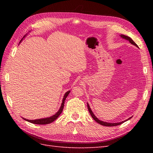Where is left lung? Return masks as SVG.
<instances>
[{
  "label": "left lung",
  "mask_w": 153,
  "mask_h": 153,
  "mask_svg": "<svg viewBox=\"0 0 153 153\" xmlns=\"http://www.w3.org/2000/svg\"><path fill=\"white\" fill-rule=\"evenodd\" d=\"M120 37H122V38H123V39H126V40H128V41H129V43H130L131 44L134 45H135V47H138V46L137 45V44H136V43H135V42H134V41H133L130 37H129L128 36H126V35H120ZM87 108H88V110H89V113H90V114H91V116L92 118L94 119V120H95V121H96L97 123H99V124H100V125H102V126H118V125H120V124H121V123H123L124 122L128 121V120H129V119H131V117H130V118H128V119H127L126 120H124V121L121 122H118V123H108V122H103V121H101V120H99V119L97 118V117L95 116V114H94L93 112H92L91 109V108H90V106H89V105L88 102H87Z\"/></svg>",
  "instance_id": "1"
}]
</instances>
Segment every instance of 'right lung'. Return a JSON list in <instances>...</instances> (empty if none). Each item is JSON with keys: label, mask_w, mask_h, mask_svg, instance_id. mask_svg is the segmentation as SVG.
Masks as SVG:
<instances>
[{"label": "right lung", "mask_w": 153, "mask_h": 153, "mask_svg": "<svg viewBox=\"0 0 153 153\" xmlns=\"http://www.w3.org/2000/svg\"><path fill=\"white\" fill-rule=\"evenodd\" d=\"M26 35H27V34L25 35V36L22 39V40L20 41V42H19V43H21L22 41L23 40V39L25 37ZM70 93V91H67L66 93L64 94L63 99H62V102L61 106H60V108H59V110H58V111L56 114H54L53 116H50V117H47V118H40V119H36V120H28V119H25V118H22L24 119V120H26V121H27L29 122L32 123H35V124L45 125V124H48V123H52L53 122H54V120H56L58 118V117L60 115V114L62 113V112L63 108H64V101H65V100H66L68 95H69Z\"/></svg>", "instance_id": "right-lung-1"}]
</instances>
